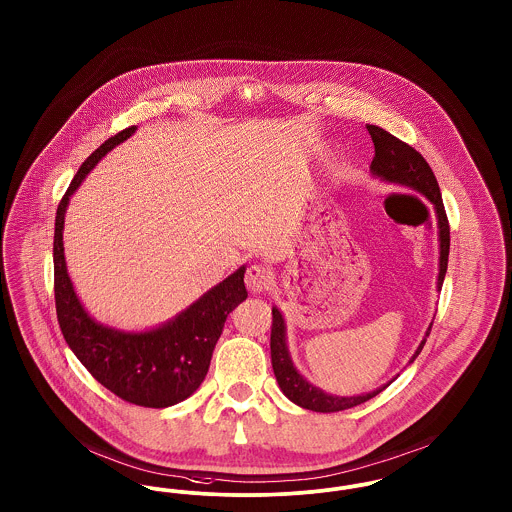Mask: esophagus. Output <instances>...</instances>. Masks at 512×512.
<instances>
[{"instance_id":"1","label":"esophagus","mask_w":512,"mask_h":512,"mask_svg":"<svg viewBox=\"0 0 512 512\" xmlns=\"http://www.w3.org/2000/svg\"><path fill=\"white\" fill-rule=\"evenodd\" d=\"M272 281V272H270L266 266H262V264L250 266V268L246 270V275H244V283H246V287H248L252 293H264V291H268L270 285H272Z\"/></svg>"}]
</instances>
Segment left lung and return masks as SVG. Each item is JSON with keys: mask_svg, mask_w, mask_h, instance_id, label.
Returning a JSON list of instances; mask_svg holds the SVG:
<instances>
[{"mask_svg": "<svg viewBox=\"0 0 512 512\" xmlns=\"http://www.w3.org/2000/svg\"><path fill=\"white\" fill-rule=\"evenodd\" d=\"M367 130L371 134V139L375 143V157L371 163V172L386 180V182H394L400 186L411 188L415 192H419L421 196H425L433 207H435V215H437V227H439V246H441V258H439V281L437 287H443L444 275H446V266H448V250H450V227H448V219H446V211H444L443 198H441V188L439 182L435 178V174L431 171L429 163L421 157L419 151H415L406 141L392 136L390 132L367 124ZM272 338H270V347H272V367L273 375L277 378L279 388L283 390V394L297 406L301 408L312 409V411H320V413H334L341 409L355 408L365 404L367 400L375 398L376 394H380L386 386L376 388L369 394H361V396H332L326 394L324 390L312 386L305 376L301 375L289 355L287 349V341H285V320L279 312V308H272ZM433 326V324H431ZM431 326L425 332V338L419 343L415 355L409 359V363L415 361V357L421 353L425 341L431 334Z\"/></svg>", "mask_w": 512, "mask_h": 512, "instance_id": "obj_1", "label": "left lung"}]
</instances>
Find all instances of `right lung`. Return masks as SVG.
Masks as SVG:
<instances>
[{
    "instance_id": "obj_1",
    "label": "right lung",
    "mask_w": 512,
    "mask_h": 512,
    "mask_svg": "<svg viewBox=\"0 0 512 512\" xmlns=\"http://www.w3.org/2000/svg\"><path fill=\"white\" fill-rule=\"evenodd\" d=\"M130 126L108 137L79 167L56 211L54 297L69 349L104 388L143 408H169L192 396L204 382L209 361L229 312L248 293L239 270L211 287L167 324L147 332H120L99 324L79 303L64 258V217L69 198L104 155L136 132Z\"/></svg>"
}]
</instances>
